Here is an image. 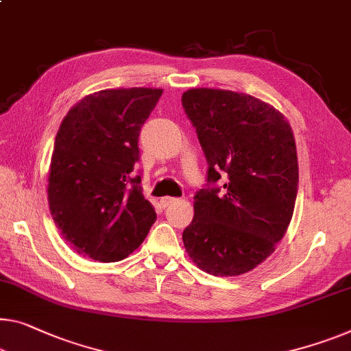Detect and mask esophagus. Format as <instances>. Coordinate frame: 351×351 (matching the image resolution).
<instances>
[{"label": "esophagus", "mask_w": 351, "mask_h": 351, "mask_svg": "<svg viewBox=\"0 0 351 351\" xmlns=\"http://www.w3.org/2000/svg\"><path fill=\"white\" fill-rule=\"evenodd\" d=\"M161 206L163 207H168V206H172V204H176V202H179V199L177 197H169V196H165V197H161Z\"/></svg>", "instance_id": "34e87169"}]
</instances>
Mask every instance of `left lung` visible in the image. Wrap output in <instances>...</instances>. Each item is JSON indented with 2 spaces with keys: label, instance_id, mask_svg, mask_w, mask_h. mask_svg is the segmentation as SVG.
I'll use <instances>...</instances> for the list:
<instances>
[{
  "label": "left lung",
  "instance_id": "left-lung-1",
  "mask_svg": "<svg viewBox=\"0 0 351 351\" xmlns=\"http://www.w3.org/2000/svg\"><path fill=\"white\" fill-rule=\"evenodd\" d=\"M182 105L208 163V183L194 196L183 245L213 276L254 269L287 232L298 191L292 127L281 111L250 94L194 88Z\"/></svg>",
  "mask_w": 351,
  "mask_h": 351
}]
</instances>
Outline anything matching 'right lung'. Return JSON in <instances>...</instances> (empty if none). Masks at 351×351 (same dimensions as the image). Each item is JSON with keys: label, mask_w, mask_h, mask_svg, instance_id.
Wrapping results in <instances>:
<instances>
[{"label": "right lung", "mask_w": 351, "mask_h": 351, "mask_svg": "<svg viewBox=\"0 0 351 351\" xmlns=\"http://www.w3.org/2000/svg\"><path fill=\"white\" fill-rule=\"evenodd\" d=\"M163 89H105L64 117L48 176V206L80 256L117 262L138 250L157 213L143 194L138 136Z\"/></svg>", "instance_id": "obj_1"}]
</instances>
